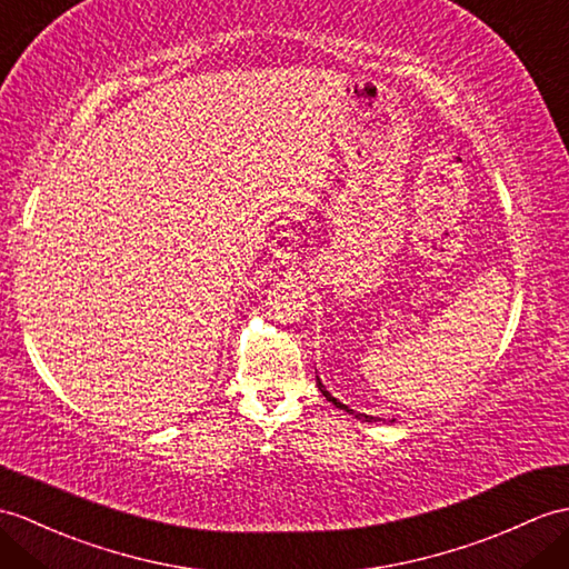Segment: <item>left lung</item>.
Here are the masks:
<instances>
[{"label": "left lung", "instance_id": "8db88e82", "mask_svg": "<svg viewBox=\"0 0 569 569\" xmlns=\"http://www.w3.org/2000/svg\"><path fill=\"white\" fill-rule=\"evenodd\" d=\"M317 388H320V390H322V395H325V398H327L329 402H332V405H337L339 409H347V412H349V415H356V412H353V409H349L347 405H341V402H339L337 398H332V395H329V392L325 390V386H322V382H320V378H317ZM356 417H359V419H363V421H376V417H368V415H356Z\"/></svg>", "mask_w": 569, "mask_h": 569}]
</instances>
